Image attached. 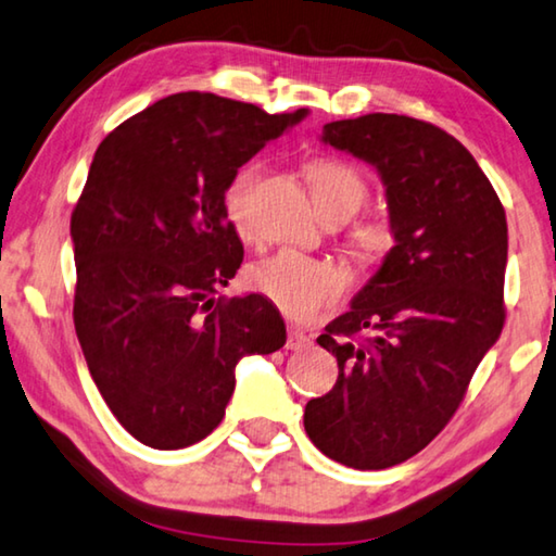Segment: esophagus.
Segmentation results:
<instances>
[{
	"label": "esophagus",
	"mask_w": 556,
	"mask_h": 556,
	"mask_svg": "<svg viewBox=\"0 0 556 556\" xmlns=\"http://www.w3.org/2000/svg\"><path fill=\"white\" fill-rule=\"evenodd\" d=\"M311 343H313L311 336H307V332H303L301 328H290L288 330V343H286L288 350H303V348H307Z\"/></svg>",
	"instance_id": "esophagus-1"
}]
</instances>
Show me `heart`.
<instances>
[{
  "instance_id": "b5f03b06",
  "label": "heart",
  "mask_w": 556,
  "mask_h": 556,
  "mask_svg": "<svg viewBox=\"0 0 556 556\" xmlns=\"http://www.w3.org/2000/svg\"><path fill=\"white\" fill-rule=\"evenodd\" d=\"M258 178L261 164L251 161L236 170L226 189L228 218L243 241H253L255 236L251 224V195ZM307 178H311L315 203L320 206L323 216L345 213L350 218L367 199L363 174L343 161H313L307 166ZM355 241L363 251H378L386 245V230L380 226H367L357 233ZM251 283L290 318L313 320L343 298L348 276L343 268L330 261L311 258L298 251H280L251 270Z\"/></svg>"
}]
</instances>
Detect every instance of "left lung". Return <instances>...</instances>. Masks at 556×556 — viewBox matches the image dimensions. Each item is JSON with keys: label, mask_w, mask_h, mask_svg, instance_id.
Wrapping results in <instances>:
<instances>
[{"label": "left lung", "mask_w": 556, "mask_h": 556, "mask_svg": "<svg viewBox=\"0 0 556 556\" xmlns=\"http://www.w3.org/2000/svg\"><path fill=\"white\" fill-rule=\"evenodd\" d=\"M320 141L378 170L395 245L318 338L338 380L303 425L336 463L386 469L438 438L497 343L507 218L472 153L420 118H343Z\"/></svg>", "instance_id": "8db88e82"}]
</instances>
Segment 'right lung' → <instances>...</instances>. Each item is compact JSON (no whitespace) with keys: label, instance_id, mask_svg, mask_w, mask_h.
I'll list each match as a JSON object with an SVG mask.
<instances>
[{"label":"right lung","instance_id":"add662e5","mask_svg":"<svg viewBox=\"0 0 556 556\" xmlns=\"http://www.w3.org/2000/svg\"><path fill=\"white\" fill-rule=\"evenodd\" d=\"M216 93H174L116 126L72 213L74 328L101 397L136 440L181 450L216 430L245 355L286 345L266 295L216 301L243 263L226 189L303 122Z\"/></svg>","mask_w":556,"mask_h":556}]
</instances>
